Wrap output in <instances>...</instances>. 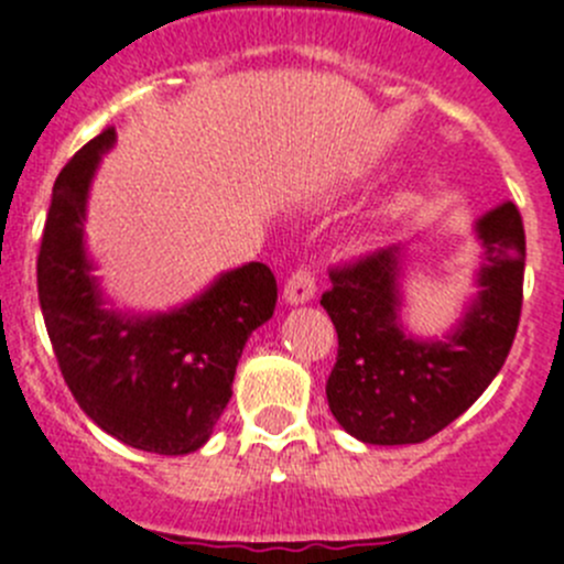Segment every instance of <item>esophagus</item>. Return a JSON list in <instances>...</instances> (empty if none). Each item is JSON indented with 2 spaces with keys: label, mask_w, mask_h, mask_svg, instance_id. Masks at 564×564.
I'll return each mask as SVG.
<instances>
[{
  "label": "esophagus",
  "mask_w": 564,
  "mask_h": 564,
  "mask_svg": "<svg viewBox=\"0 0 564 564\" xmlns=\"http://www.w3.org/2000/svg\"><path fill=\"white\" fill-rule=\"evenodd\" d=\"M316 296V273L310 268H299V271L291 273V279L285 282V299L288 304H307L310 299Z\"/></svg>",
  "instance_id": "obj_1"
}]
</instances>
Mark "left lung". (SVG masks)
I'll return each instance as SVG.
<instances>
[{
    "label": "left lung",
    "instance_id": "left-lung-1",
    "mask_svg": "<svg viewBox=\"0 0 564 564\" xmlns=\"http://www.w3.org/2000/svg\"><path fill=\"white\" fill-rule=\"evenodd\" d=\"M475 235L484 262L481 288L447 338L422 340L400 322V276L408 251L375 254L333 268L322 296L338 333V358L327 380V402L346 433L366 444H420L458 420L492 383L523 307L525 231L518 206L487 212Z\"/></svg>",
    "mask_w": 564,
    "mask_h": 564
}]
</instances>
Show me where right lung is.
I'll return each instance as SVG.
<instances>
[{
  "instance_id": "add662e5",
  "label": "right lung",
  "mask_w": 564,
  "mask_h": 564,
  "mask_svg": "<svg viewBox=\"0 0 564 564\" xmlns=\"http://www.w3.org/2000/svg\"><path fill=\"white\" fill-rule=\"evenodd\" d=\"M113 139L106 128L55 178L35 268L41 313L61 375L86 416L137 451L184 456L204 447L229 405L242 346L276 307V279L262 262H248L170 313L102 307L83 220L95 170Z\"/></svg>"
}]
</instances>
